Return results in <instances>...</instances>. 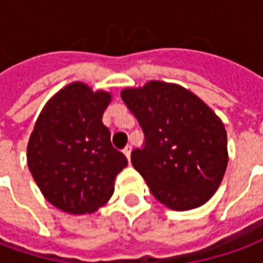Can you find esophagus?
Wrapping results in <instances>:
<instances>
[{"label": "esophagus", "mask_w": 263, "mask_h": 263, "mask_svg": "<svg viewBox=\"0 0 263 263\" xmlns=\"http://www.w3.org/2000/svg\"><path fill=\"white\" fill-rule=\"evenodd\" d=\"M123 153H124V155H126V158L130 161V154H132V150H130V147H126Z\"/></svg>", "instance_id": "esophagus-1"}]
</instances>
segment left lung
I'll return each instance as SVG.
<instances>
[{"mask_svg":"<svg viewBox=\"0 0 263 263\" xmlns=\"http://www.w3.org/2000/svg\"><path fill=\"white\" fill-rule=\"evenodd\" d=\"M120 97L144 132L132 164L154 197L178 212L202 206L216 193L229 164L221 119L178 84L148 81Z\"/></svg>","mask_w":263,"mask_h":263,"instance_id":"8db88e82","label":"left lung"}]
</instances>
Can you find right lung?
Here are the masks:
<instances>
[{"label":"right lung","instance_id":"right-lung-1","mask_svg":"<svg viewBox=\"0 0 263 263\" xmlns=\"http://www.w3.org/2000/svg\"><path fill=\"white\" fill-rule=\"evenodd\" d=\"M110 101L109 92L71 82L47 101L34 123L28 166L47 202L63 212H97L110 199L116 175L127 165L102 123Z\"/></svg>","mask_w":263,"mask_h":263}]
</instances>
